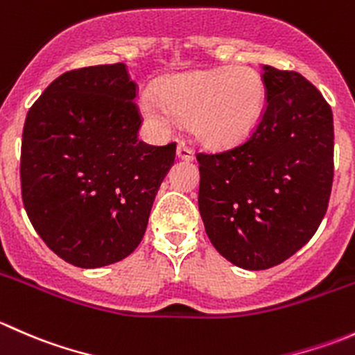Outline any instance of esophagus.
<instances>
[{
	"label": "esophagus",
	"instance_id": "esophagus-1",
	"mask_svg": "<svg viewBox=\"0 0 355 355\" xmlns=\"http://www.w3.org/2000/svg\"><path fill=\"white\" fill-rule=\"evenodd\" d=\"M177 156L180 157V159H184V161L194 159V153H192V149L189 148V146L185 144V142H178V146H177Z\"/></svg>",
	"mask_w": 355,
	"mask_h": 355
}]
</instances>
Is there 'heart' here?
<instances>
[{
    "label": "heart",
    "mask_w": 355,
    "mask_h": 355,
    "mask_svg": "<svg viewBox=\"0 0 355 355\" xmlns=\"http://www.w3.org/2000/svg\"><path fill=\"white\" fill-rule=\"evenodd\" d=\"M266 108V84L250 67H223L171 77L141 96V111L159 132L191 121L199 141L232 146L249 137Z\"/></svg>",
    "instance_id": "1"
}]
</instances>
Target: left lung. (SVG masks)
I'll return each instance as SVG.
<instances>
[{"label": "left lung", "instance_id": "obj_1", "mask_svg": "<svg viewBox=\"0 0 355 355\" xmlns=\"http://www.w3.org/2000/svg\"><path fill=\"white\" fill-rule=\"evenodd\" d=\"M266 108L245 142L198 153L199 211L214 249L268 270L311 241L333 184L330 105L297 71L263 65Z\"/></svg>", "mask_w": 355, "mask_h": 355}]
</instances>
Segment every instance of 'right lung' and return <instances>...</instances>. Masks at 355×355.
Segmentation results:
<instances>
[{"mask_svg":"<svg viewBox=\"0 0 355 355\" xmlns=\"http://www.w3.org/2000/svg\"><path fill=\"white\" fill-rule=\"evenodd\" d=\"M137 84L127 65L65 71L25 118L22 200L32 227L67 263L101 268L144 237L177 144L139 139Z\"/></svg>","mask_w":355,"mask_h":355,"instance_id":"right-lung-1","label":"right lung"}]
</instances>
